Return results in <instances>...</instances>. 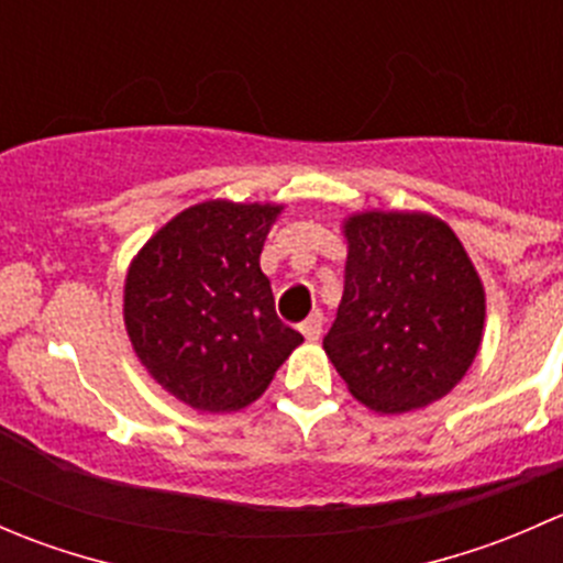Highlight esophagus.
Returning a JSON list of instances; mask_svg holds the SVG:
<instances>
[{"instance_id": "esophagus-1", "label": "esophagus", "mask_w": 563, "mask_h": 563, "mask_svg": "<svg viewBox=\"0 0 563 563\" xmlns=\"http://www.w3.org/2000/svg\"><path fill=\"white\" fill-rule=\"evenodd\" d=\"M321 332H323V316L316 310V313H310L308 321L302 323V334L308 343H316V340L321 338Z\"/></svg>"}]
</instances>
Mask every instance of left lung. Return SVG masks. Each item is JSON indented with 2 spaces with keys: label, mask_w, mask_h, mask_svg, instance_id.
<instances>
[{
  "label": "left lung",
  "mask_w": 563,
  "mask_h": 563,
  "mask_svg": "<svg viewBox=\"0 0 563 563\" xmlns=\"http://www.w3.org/2000/svg\"><path fill=\"white\" fill-rule=\"evenodd\" d=\"M343 299L323 351L351 395L408 413L450 395L479 354L485 286L450 223L365 209L340 223Z\"/></svg>",
  "instance_id": "1"
}]
</instances>
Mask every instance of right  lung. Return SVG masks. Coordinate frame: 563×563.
Segmentation results:
<instances>
[{"label": "right lung", "mask_w": 563, "mask_h": 563, "mask_svg": "<svg viewBox=\"0 0 563 563\" xmlns=\"http://www.w3.org/2000/svg\"><path fill=\"white\" fill-rule=\"evenodd\" d=\"M286 203L209 198L174 214L124 275V329L152 382L201 413L264 395L302 334L275 313L261 272L266 234Z\"/></svg>", "instance_id": "1"}]
</instances>
